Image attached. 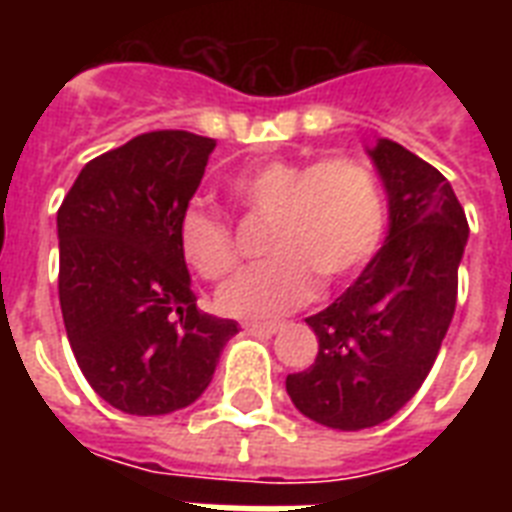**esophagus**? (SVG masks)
<instances>
[{"label": "esophagus", "instance_id": "1", "mask_svg": "<svg viewBox=\"0 0 512 512\" xmlns=\"http://www.w3.org/2000/svg\"><path fill=\"white\" fill-rule=\"evenodd\" d=\"M247 332H255V335H276L281 329V324H265V321H247L244 324Z\"/></svg>", "mask_w": 512, "mask_h": 512}]
</instances>
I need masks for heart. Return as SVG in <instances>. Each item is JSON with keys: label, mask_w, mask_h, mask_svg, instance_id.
Segmentation results:
<instances>
[{"label": "heart", "mask_w": 512, "mask_h": 512, "mask_svg": "<svg viewBox=\"0 0 512 512\" xmlns=\"http://www.w3.org/2000/svg\"><path fill=\"white\" fill-rule=\"evenodd\" d=\"M231 193L255 217H271L268 263L249 268L217 292L225 316L276 319L305 305L324 284L348 279L380 247L385 201L380 180L350 156L265 159L231 177ZM185 263L204 279H225L239 265L231 225L204 204H191L177 223Z\"/></svg>", "instance_id": "obj_1"}]
</instances>
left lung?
<instances>
[{"label": "left lung", "instance_id": "left-lung-1", "mask_svg": "<svg viewBox=\"0 0 512 512\" xmlns=\"http://www.w3.org/2000/svg\"><path fill=\"white\" fill-rule=\"evenodd\" d=\"M369 156L388 191V236L335 303L305 319L319 356L287 377L292 404L335 430L380 425L420 390L452 324L470 233L436 167L388 138Z\"/></svg>", "mask_w": 512, "mask_h": 512}]
</instances>
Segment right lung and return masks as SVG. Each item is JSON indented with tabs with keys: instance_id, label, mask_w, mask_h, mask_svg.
I'll list each match as a JSON object with an SVG mask.
<instances>
[{
	"instance_id": "1",
	"label": "right lung",
	"mask_w": 512,
	"mask_h": 512,
	"mask_svg": "<svg viewBox=\"0 0 512 512\" xmlns=\"http://www.w3.org/2000/svg\"><path fill=\"white\" fill-rule=\"evenodd\" d=\"M215 140L159 130L84 164L58 209V295L76 364L119 412L193 404L239 327L196 308L177 223Z\"/></svg>"
}]
</instances>
